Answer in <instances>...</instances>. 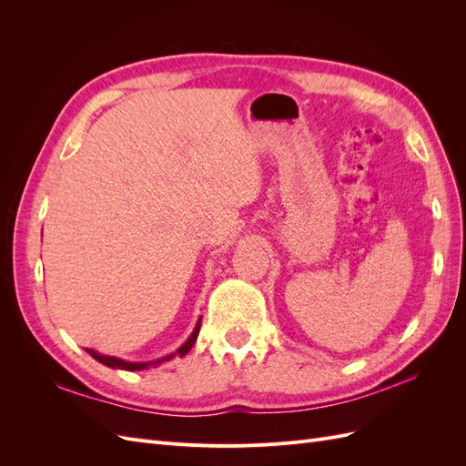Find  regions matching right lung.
<instances>
[{
  "label": "right lung",
  "instance_id": "obj_1",
  "mask_svg": "<svg viewBox=\"0 0 466 466\" xmlns=\"http://www.w3.org/2000/svg\"><path fill=\"white\" fill-rule=\"evenodd\" d=\"M200 322H202V317L198 319V322H196V327H194V330H192V334H190V338L188 340L182 344L175 354H171V356H165V358H161V360H155V361H126V360H120V358H115V356H105V354H98L96 350H91V348H86V351L87 354L93 358V360H96L98 363H103V365H106V368H115V370H126V371H139V370H147V368H151V365H159V363H163V361H168L171 358H175V356H187L188 351H190V348L194 346V342H196V338H198V332H200Z\"/></svg>",
  "mask_w": 466,
  "mask_h": 466
}]
</instances>
